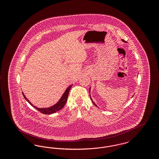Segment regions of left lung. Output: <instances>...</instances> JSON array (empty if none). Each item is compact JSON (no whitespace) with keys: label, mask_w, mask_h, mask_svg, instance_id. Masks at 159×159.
I'll use <instances>...</instances> for the list:
<instances>
[{"label":"left lung","mask_w":159,"mask_h":159,"mask_svg":"<svg viewBox=\"0 0 159 159\" xmlns=\"http://www.w3.org/2000/svg\"><path fill=\"white\" fill-rule=\"evenodd\" d=\"M122 41H123V42H125V40H122ZM90 91H91V88H89V92H90ZM90 98H91V100H92V102H93V104H94V105H95V106H97V107H98V106H97V105H96V104H95V102H93V101H92V98H91V95H90Z\"/></svg>","instance_id":"obj_1"}]
</instances>
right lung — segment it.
<instances>
[{"mask_svg":"<svg viewBox=\"0 0 159 159\" xmlns=\"http://www.w3.org/2000/svg\"><path fill=\"white\" fill-rule=\"evenodd\" d=\"M72 86H73V84H71L68 86V88L66 89V90L64 92V93L62 94L60 100L55 104H54L53 106H51L50 107H48V108H38L36 106H33L29 101V100L27 99V98L25 97L23 92L22 93H23V96H24L25 99H26L27 101L30 104L31 106H33L34 108L38 110V111H39L42 113L45 114H50L55 113L57 111L60 110L64 107V106H65L66 102L67 101V98H68L69 92H70V90Z\"/></svg>","mask_w":159,"mask_h":159,"instance_id":"obj_1","label":"right lung"}]
</instances>
